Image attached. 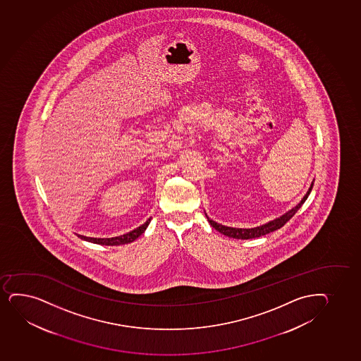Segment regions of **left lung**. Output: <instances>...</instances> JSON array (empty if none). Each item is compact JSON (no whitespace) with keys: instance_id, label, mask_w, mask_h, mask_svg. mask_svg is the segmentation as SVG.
I'll list each match as a JSON object with an SVG mask.
<instances>
[{"instance_id":"1","label":"left lung","mask_w":361,"mask_h":361,"mask_svg":"<svg viewBox=\"0 0 361 361\" xmlns=\"http://www.w3.org/2000/svg\"><path fill=\"white\" fill-rule=\"evenodd\" d=\"M313 183H314V180L312 182L311 187H310V189L307 191L306 195L301 200V202L298 203L296 207L293 208L291 211L288 212V213H286V214L281 216V218L272 220V221H269V223L262 225V226H257V228H228V226L218 224V223L213 221V220L209 219L207 216L208 221H209V224H211L213 228H216V230H218L220 233H223L225 236L232 237V238H237V240H250V238H257V237L264 236V235H267L269 232H274L278 230V228H282V226H284V225L295 216V213L300 209V207L302 206L307 197L310 195L312 188H313Z\"/></svg>"}]
</instances>
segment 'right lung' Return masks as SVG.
Instances as JSON below:
<instances>
[{"label": "right lung", "instance_id": "right-lung-1", "mask_svg": "<svg viewBox=\"0 0 361 361\" xmlns=\"http://www.w3.org/2000/svg\"><path fill=\"white\" fill-rule=\"evenodd\" d=\"M149 219L145 221V224L141 225L140 228H135L133 231L129 232V233H125L123 236L112 237V238H92V237L79 236L82 240H87V242H92V243H96V245H126V243H131L133 240L138 238V236H141L142 233L145 231L147 226L149 225Z\"/></svg>", "mask_w": 361, "mask_h": 361}]
</instances>
